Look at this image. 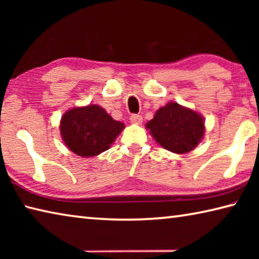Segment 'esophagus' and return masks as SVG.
Wrapping results in <instances>:
<instances>
[{
	"label": "esophagus",
	"mask_w": 259,
	"mask_h": 259,
	"mask_svg": "<svg viewBox=\"0 0 259 259\" xmlns=\"http://www.w3.org/2000/svg\"><path fill=\"white\" fill-rule=\"evenodd\" d=\"M130 121H131V123L140 124L143 122V116L139 115V114H133V115L130 116Z\"/></svg>",
	"instance_id": "obj_1"
}]
</instances>
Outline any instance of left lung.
Segmentation results:
<instances>
[{"mask_svg": "<svg viewBox=\"0 0 259 259\" xmlns=\"http://www.w3.org/2000/svg\"><path fill=\"white\" fill-rule=\"evenodd\" d=\"M146 129L165 150L184 154L201 142L204 122L199 113L171 102L157 109L154 117L146 123Z\"/></svg>", "mask_w": 259, "mask_h": 259, "instance_id": "left-lung-1", "label": "left lung"}]
</instances>
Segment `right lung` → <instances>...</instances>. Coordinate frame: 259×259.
<instances>
[{
  "label": "right lung",
  "mask_w": 259,
  "mask_h": 259,
  "mask_svg": "<svg viewBox=\"0 0 259 259\" xmlns=\"http://www.w3.org/2000/svg\"><path fill=\"white\" fill-rule=\"evenodd\" d=\"M124 129L98 105L75 107L61 117L60 134L64 143L78 156L90 157L108 150Z\"/></svg>",
  "instance_id": "obj_1"
}]
</instances>
